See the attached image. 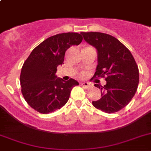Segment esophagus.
<instances>
[{"label": "esophagus", "mask_w": 151, "mask_h": 151, "mask_svg": "<svg viewBox=\"0 0 151 151\" xmlns=\"http://www.w3.org/2000/svg\"><path fill=\"white\" fill-rule=\"evenodd\" d=\"M81 84L82 86H83V87H85V88L89 87V86H90V84H89L88 82H83V83H81Z\"/></svg>", "instance_id": "1"}]
</instances>
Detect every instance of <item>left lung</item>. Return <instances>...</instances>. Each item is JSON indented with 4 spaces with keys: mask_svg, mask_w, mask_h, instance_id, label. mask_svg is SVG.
<instances>
[{
    "mask_svg": "<svg viewBox=\"0 0 151 151\" xmlns=\"http://www.w3.org/2000/svg\"><path fill=\"white\" fill-rule=\"evenodd\" d=\"M81 35L98 52V65L93 78L105 77L107 83L101 89V98L92 101L97 109L115 113L125 108L135 96L139 83V71L131 52L114 37L101 32Z\"/></svg>",
    "mask_w": 151,
    "mask_h": 151,
    "instance_id": "left-lung-1",
    "label": "left lung"
}]
</instances>
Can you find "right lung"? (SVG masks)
Listing matches in <instances>:
<instances>
[{"label": "right lung", "instance_id": "add662e5", "mask_svg": "<svg viewBox=\"0 0 151 151\" xmlns=\"http://www.w3.org/2000/svg\"><path fill=\"white\" fill-rule=\"evenodd\" d=\"M82 40V36L74 32L50 37L35 47L24 62L20 74L22 93L35 111L52 113L68 101L71 89L79 83L72 78L63 81L55 73L63 64L66 50Z\"/></svg>", "mask_w": 151, "mask_h": 151}]
</instances>
